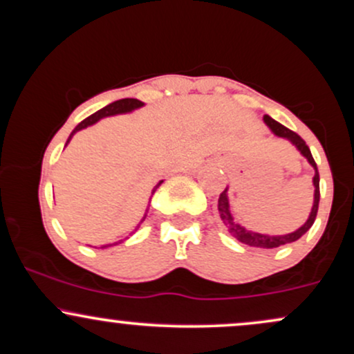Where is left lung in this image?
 I'll return each instance as SVG.
<instances>
[{
    "mask_svg": "<svg viewBox=\"0 0 354 354\" xmlns=\"http://www.w3.org/2000/svg\"><path fill=\"white\" fill-rule=\"evenodd\" d=\"M263 120H265L268 128H270L276 136L286 138L288 141H291V143H293L296 148H298V151L301 153L304 158H306L308 163H310L313 168H315V178H313V185H315V203H313L310 218H308V221L304 223L301 228H298L290 234H283V236H270V234L254 233V231L243 228L241 225L234 223V219H233V216H231V211H230L228 189H225L221 194H219L218 211H219V216H221V219H223V223L226 225V228L230 230V233L233 234V236L236 238L238 241H241L243 245L254 246V248H278L281 245H288V243H293V241H296V239L301 238L303 234L311 228L313 223H315L316 213H318V205H319V173H318V168H316L315 160H313V156H311L310 148H308V145L304 143V140L301 136L296 135L295 131L288 129L286 126H283L281 123H278V121L273 120L271 116L265 115V116H263Z\"/></svg>",
    "mask_w": 354,
    "mask_h": 354,
    "instance_id": "obj_1",
    "label": "left lung"
}]
</instances>
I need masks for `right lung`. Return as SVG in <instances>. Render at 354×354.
<instances>
[{"label": "right lung", "mask_w": 354, "mask_h": 354, "mask_svg": "<svg viewBox=\"0 0 354 354\" xmlns=\"http://www.w3.org/2000/svg\"><path fill=\"white\" fill-rule=\"evenodd\" d=\"M143 101H140V100H135V98H124V100H118V101H115V103H111V104H108V106H104V108H101L100 111H96V113H93L91 116H88L86 120H83L81 121V123L76 126L75 129H73V133L70 135V138H68V141H66V145L70 143V140L73 138V135H75L76 131H80V129H83V128H86V126H91V124H95L96 121L98 120H101V118H106V116H113V115H121V113H129V111H133V109H136V108H141L143 106ZM161 185V181L158 183L156 186H154L153 188V193L154 191H156V188L158 186ZM151 193V194H153ZM146 213H148V209H146ZM146 213H145V216H143V219H141V223L145 221V218H146ZM118 243H121V241H118ZM118 243H113V245H118ZM108 246H111V245H108ZM103 248H106V246H103Z\"/></svg>", "instance_id": "add662e5"}]
</instances>
